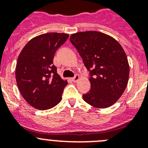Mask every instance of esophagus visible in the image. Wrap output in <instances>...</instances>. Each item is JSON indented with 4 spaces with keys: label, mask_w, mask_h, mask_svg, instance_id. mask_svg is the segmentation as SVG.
I'll list each match as a JSON object with an SVG mask.
<instances>
[{
    "label": "esophagus",
    "mask_w": 148,
    "mask_h": 148,
    "mask_svg": "<svg viewBox=\"0 0 148 148\" xmlns=\"http://www.w3.org/2000/svg\"><path fill=\"white\" fill-rule=\"evenodd\" d=\"M72 80H73L74 82H77L78 80H79V75H78V74H76V75L73 77V78H72Z\"/></svg>",
    "instance_id": "esophagus-1"
}]
</instances>
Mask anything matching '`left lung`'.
Wrapping results in <instances>:
<instances>
[{
  "instance_id": "8db88e82",
  "label": "left lung",
  "mask_w": 148,
  "mask_h": 148,
  "mask_svg": "<svg viewBox=\"0 0 148 148\" xmlns=\"http://www.w3.org/2000/svg\"><path fill=\"white\" fill-rule=\"evenodd\" d=\"M70 40L90 72V90L83 99L97 108L113 105L129 79L130 67L122 47L111 36L97 31L73 34Z\"/></svg>"
}]
</instances>
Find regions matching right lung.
<instances>
[{
	"mask_svg": "<svg viewBox=\"0 0 148 148\" xmlns=\"http://www.w3.org/2000/svg\"><path fill=\"white\" fill-rule=\"evenodd\" d=\"M68 37L67 34L57 32L40 35L31 39L18 56L17 85L23 99L36 109H50L62 99L67 82L57 73L53 58Z\"/></svg>",
	"mask_w": 148,
	"mask_h": 148,
	"instance_id": "add662e5",
	"label": "right lung"
}]
</instances>
